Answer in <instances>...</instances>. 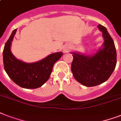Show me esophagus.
<instances>
[{
  "mask_svg": "<svg viewBox=\"0 0 121 121\" xmlns=\"http://www.w3.org/2000/svg\"><path fill=\"white\" fill-rule=\"evenodd\" d=\"M69 49H70V46H69V45H65L63 46V52H64V53H66Z\"/></svg>",
  "mask_w": 121,
  "mask_h": 121,
  "instance_id": "1",
  "label": "esophagus"
}]
</instances>
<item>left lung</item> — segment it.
I'll list each match as a JSON object with an SVG mask.
<instances>
[{
  "label": "left lung",
  "instance_id": "8db88e82",
  "mask_svg": "<svg viewBox=\"0 0 121 121\" xmlns=\"http://www.w3.org/2000/svg\"><path fill=\"white\" fill-rule=\"evenodd\" d=\"M104 42L92 55L71 52L72 73L75 80L86 86H94L105 82L114 72L117 63L116 49L112 38L104 26L99 24Z\"/></svg>",
  "mask_w": 121,
  "mask_h": 121
}]
</instances>
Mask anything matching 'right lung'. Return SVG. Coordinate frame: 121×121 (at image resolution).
Masks as SVG:
<instances>
[{"mask_svg":"<svg viewBox=\"0 0 121 121\" xmlns=\"http://www.w3.org/2000/svg\"><path fill=\"white\" fill-rule=\"evenodd\" d=\"M17 29L12 31L5 44L3 61L7 74L14 83L24 88H37L49 79L53 65L63 55L56 52L34 63H26L18 60L11 52V44Z\"/></svg>","mask_w":121,"mask_h":121,"instance_id":"add662e5","label":"right lung"}]
</instances>
